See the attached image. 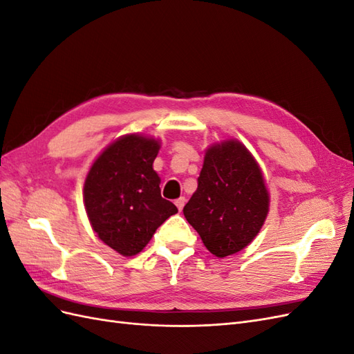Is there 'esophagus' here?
<instances>
[{
  "label": "esophagus",
  "mask_w": 354,
  "mask_h": 354,
  "mask_svg": "<svg viewBox=\"0 0 354 354\" xmlns=\"http://www.w3.org/2000/svg\"><path fill=\"white\" fill-rule=\"evenodd\" d=\"M176 207L178 208V211H181V209H183V207H185V203H186V199L183 198V196H181V198H178V199H176Z\"/></svg>",
  "instance_id": "obj_1"
}]
</instances>
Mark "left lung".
Masks as SVG:
<instances>
[{"mask_svg":"<svg viewBox=\"0 0 354 354\" xmlns=\"http://www.w3.org/2000/svg\"><path fill=\"white\" fill-rule=\"evenodd\" d=\"M270 207L263 171L236 138L212 143L203 156L198 189L183 208L189 224L218 259L246 248Z\"/></svg>","mask_w":354,"mask_h":354,"instance_id":"1","label":"left lung"}]
</instances>
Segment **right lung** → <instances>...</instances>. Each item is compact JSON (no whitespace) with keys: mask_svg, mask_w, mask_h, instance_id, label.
I'll list each match as a JSON object with an SVG mask.
<instances>
[{"mask_svg":"<svg viewBox=\"0 0 354 354\" xmlns=\"http://www.w3.org/2000/svg\"><path fill=\"white\" fill-rule=\"evenodd\" d=\"M160 140L125 134L94 159L84 181V207L97 238L124 257L140 252L178 209L160 196L153 160Z\"/></svg>","mask_w":354,"mask_h":354,"instance_id":"add662e5","label":"right lung"}]
</instances>
